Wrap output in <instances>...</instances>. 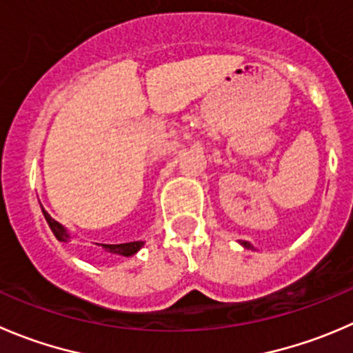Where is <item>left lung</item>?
<instances>
[{"mask_svg": "<svg viewBox=\"0 0 353 353\" xmlns=\"http://www.w3.org/2000/svg\"><path fill=\"white\" fill-rule=\"evenodd\" d=\"M243 246H245V248H252V245H250L248 241H243Z\"/></svg>", "mask_w": 353, "mask_h": 353, "instance_id": "8db88e82", "label": "left lung"}]
</instances>
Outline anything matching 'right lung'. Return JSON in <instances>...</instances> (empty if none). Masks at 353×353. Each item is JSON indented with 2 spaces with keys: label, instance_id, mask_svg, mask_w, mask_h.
Listing matches in <instances>:
<instances>
[{
  "label": "right lung",
  "instance_id": "obj_1",
  "mask_svg": "<svg viewBox=\"0 0 353 353\" xmlns=\"http://www.w3.org/2000/svg\"><path fill=\"white\" fill-rule=\"evenodd\" d=\"M43 214H44V219H46L48 225H50L51 231H53V234L57 236L58 241H67L68 234H67V231H65L63 225L58 224L54 219H51V215L48 214L44 208H43ZM141 246H143V241H132V243H121V245H103V248L108 250V252H112V253H119V255L129 256V255H134V253L138 252Z\"/></svg>",
  "mask_w": 353,
  "mask_h": 353
}]
</instances>
